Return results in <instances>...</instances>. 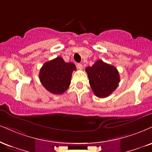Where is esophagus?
I'll return each instance as SVG.
<instances>
[{
  "label": "esophagus",
  "instance_id": "1",
  "mask_svg": "<svg viewBox=\"0 0 152 152\" xmlns=\"http://www.w3.org/2000/svg\"><path fill=\"white\" fill-rule=\"evenodd\" d=\"M77 68L78 69H83V65L81 64H77Z\"/></svg>",
  "mask_w": 152,
  "mask_h": 152
}]
</instances>
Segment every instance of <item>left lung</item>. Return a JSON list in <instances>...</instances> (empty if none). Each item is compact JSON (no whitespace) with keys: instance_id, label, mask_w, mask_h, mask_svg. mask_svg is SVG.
Returning <instances> with one entry per match:
<instances>
[{"instance_id":"obj_1","label":"left lung","mask_w":152,"mask_h":152,"mask_svg":"<svg viewBox=\"0 0 152 152\" xmlns=\"http://www.w3.org/2000/svg\"><path fill=\"white\" fill-rule=\"evenodd\" d=\"M93 92L98 98H106L118 86L120 75L113 66L98 60L86 69Z\"/></svg>"}]
</instances>
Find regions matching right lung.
<instances>
[{
  "instance_id": "1",
  "label": "right lung",
  "mask_w": 152,
  "mask_h": 152,
  "mask_svg": "<svg viewBox=\"0 0 152 152\" xmlns=\"http://www.w3.org/2000/svg\"><path fill=\"white\" fill-rule=\"evenodd\" d=\"M76 69L74 64L66 63L58 56L44 64L39 71V80L50 93L62 94L70 86L71 75Z\"/></svg>"
}]
</instances>
